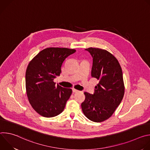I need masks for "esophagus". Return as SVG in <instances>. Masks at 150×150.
I'll use <instances>...</instances> for the list:
<instances>
[{"label":"esophagus","instance_id":"esophagus-1","mask_svg":"<svg viewBox=\"0 0 150 150\" xmlns=\"http://www.w3.org/2000/svg\"><path fill=\"white\" fill-rule=\"evenodd\" d=\"M72 91L74 92V93H78V92H79V91L78 90H77L76 89H75V88H72Z\"/></svg>","mask_w":150,"mask_h":150}]
</instances>
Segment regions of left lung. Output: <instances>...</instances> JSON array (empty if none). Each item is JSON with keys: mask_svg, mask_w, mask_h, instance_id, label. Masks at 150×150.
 I'll return each mask as SVG.
<instances>
[{"mask_svg": "<svg viewBox=\"0 0 150 150\" xmlns=\"http://www.w3.org/2000/svg\"><path fill=\"white\" fill-rule=\"evenodd\" d=\"M93 58L91 76L98 80L94 94L85 92L81 104L82 112L88 119L101 122L110 117L121 103L125 85L121 67L117 59L104 49L90 47Z\"/></svg>", "mask_w": 150, "mask_h": 150, "instance_id": "left-lung-1", "label": "left lung"}]
</instances>
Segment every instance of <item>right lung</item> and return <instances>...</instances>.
I'll return each mask as SVG.
<instances>
[{"instance_id":"right-lung-1","label":"right lung","mask_w":150,"mask_h":150,"mask_svg":"<svg viewBox=\"0 0 150 150\" xmlns=\"http://www.w3.org/2000/svg\"><path fill=\"white\" fill-rule=\"evenodd\" d=\"M76 50L48 47L40 52L29 63L25 74L28 101L34 110L45 117L61 113L72 90L56 85L53 79L60 76L63 61Z\"/></svg>"}]
</instances>
